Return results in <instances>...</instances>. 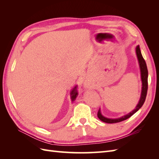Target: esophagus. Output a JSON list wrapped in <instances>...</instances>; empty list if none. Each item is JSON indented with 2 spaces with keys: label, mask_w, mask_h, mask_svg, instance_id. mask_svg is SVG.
<instances>
[{
  "label": "esophagus",
  "mask_w": 159,
  "mask_h": 159,
  "mask_svg": "<svg viewBox=\"0 0 159 159\" xmlns=\"http://www.w3.org/2000/svg\"><path fill=\"white\" fill-rule=\"evenodd\" d=\"M85 86L87 87H88L89 86V84L88 83H85Z\"/></svg>",
  "instance_id": "esophagus-1"
}]
</instances>
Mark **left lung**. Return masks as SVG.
<instances>
[{
  "label": "left lung",
  "instance_id": "obj_1",
  "mask_svg": "<svg viewBox=\"0 0 159 159\" xmlns=\"http://www.w3.org/2000/svg\"><path fill=\"white\" fill-rule=\"evenodd\" d=\"M136 54L138 59V61H139V64L140 70H141V81H142V90H141V98L139 101V103L137 104L135 109H134L133 111H132L130 113L126 115V116H122L121 117L117 118V119H110V118H107L105 117H104L100 112V109H99L98 111V117L101 121H104V122L108 123V124H113V123L120 122L121 121L128 119V118L130 117L133 114L135 113L137 111L143 106L145 100H146L147 92H148V72L146 63L144 59L143 58L142 55H141L139 46H137L136 47Z\"/></svg>",
  "mask_w": 159,
  "mask_h": 159
}]
</instances>
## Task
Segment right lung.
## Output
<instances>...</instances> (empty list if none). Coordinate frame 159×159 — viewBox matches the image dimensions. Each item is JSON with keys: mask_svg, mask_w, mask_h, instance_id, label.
Wrapping results in <instances>:
<instances>
[{"mask_svg": "<svg viewBox=\"0 0 159 159\" xmlns=\"http://www.w3.org/2000/svg\"><path fill=\"white\" fill-rule=\"evenodd\" d=\"M76 87H77V85L74 87V88L72 89V92H70L71 99H72V102H74V101L75 100L76 98V97H77V96H78V92H77V90H76Z\"/></svg>", "mask_w": 159, "mask_h": 159, "instance_id": "add662e5", "label": "right lung"}]
</instances>
